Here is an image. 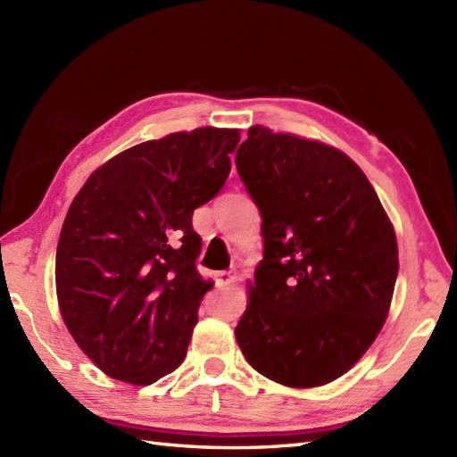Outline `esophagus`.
Wrapping results in <instances>:
<instances>
[{
  "mask_svg": "<svg viewBox=\"0 0 457 457\" xmlns=\"http://www.w3.org/2000/svg\"><path fill=\"white\" fill-rule=\"evenodd\" d=\"M234 280H236L234 270H220V273H216L218 287H229Z\"/></svg>",
  "mask_w": 457,
  "mask_h": 457,
  "instance_id": "obj_1",
  "label": "esophagus"
}]
</instances>
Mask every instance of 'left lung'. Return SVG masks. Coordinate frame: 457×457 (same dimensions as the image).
<instances>
[{"mask_svg":"<svg viewBox=\"0 0 457 457\" xmlns=\"http://www.w3.org/2000/svg\"><path fill=\"white\" fill-rule=\"evenodd\" d=\"M236 164L265 237L237 344L270 381L332 383L389 314L399 275L391 220L363 170L329 145L255 125Z\"/></svg>","mask_w":457,"mask_h":457,"instance_id":"obj_1","label":"left lung"}]
</instances>
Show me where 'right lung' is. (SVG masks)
Masks as SVG:
<instances>
[{"label":"right lung","instance_id":"1","mask_svg":"<svg viewBox=\"0 0 457 457\" xmlns=\"http://www.w3.org/2000/svg\"><path fill=\"white\" fill-rule=\"evenodd\" d=\"M237 129L170 133L115 154L71 204L56 247L68 332L105 375L151 385L187 355L204 295L192 213L228 180Z\"/></svg>","mask_w":457,"mask_h":457}]
</instances>
